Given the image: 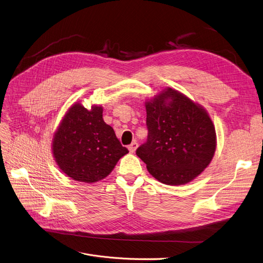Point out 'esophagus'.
<instances>
[{"label":"esophagus","mask_w":263,"mask_h":263,"mask_svg":"<svg viewBox=\"0 0 263 263\" xmlns=\"http://www.w3.org/2000/svg\"><path fill=\"white\" fill-rule=\"evenodd\" d=\"M137 147H138V144H137L136 142H133V143L128 147V149H129V151H130L131 153H134L135 150L137 149Z\"/></svg>","instance_id":"1"}]
</instances>
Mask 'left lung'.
<instances>
[{
	"instance_id": "left-lung-1",
	"label": "left lung",
	"mask_w": 263,
	"mask_h": 263,
	"mask_svg": "<svg viewBox=\"0 0 263 263\" xmlns=\"http://www.w3.org/2000/svg\"><path fill=\"white\" fill-rule=\"evenodd\" d=\"M145 107L148 139L136 155L161 183L177 186L195 180L216 152L211 116L201 104L172 87L147 99Z\"/></svg>"
}]
</instances>
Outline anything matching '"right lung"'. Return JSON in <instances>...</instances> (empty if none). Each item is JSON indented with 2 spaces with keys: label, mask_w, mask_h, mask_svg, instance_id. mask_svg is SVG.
<instances>
[{
  "label": "right lung",
  "mask_w": 263,
  "mask_h": 263,
  "mask_svg": "<svg viewBox=\"0 0 263 263\" xmlns=\"http://www.w3.org/2000/svg\"><path fill=\"white\" fill-rule=\"evenodd\" d=\"M102 112L100 104L87 110L76 101L54 132L52 156L72 180L87 184L103 180L129 152L119 143L113 128L103 121Z\"/></svg>",
  "instance_id": "add662e5"
}]
</instances>
